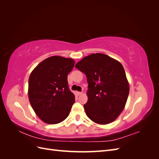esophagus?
<instances>
[{
    "label": "esophagus",
    "instance_id": "34e87169",
    "mask_svg": "<svg viewBox=\"0 0 159 159\" xmlns=\"http://www.w3.org/2000/svg\"><path fill=\"white\" fill-rule=\"evenodd\" d=\"M82 93H83L82 92H80V91H78V92H77V94H78V95H81Z\"/></svg>",
    "mask_w": 159,
    "mask_h": 159
}]
</instances>
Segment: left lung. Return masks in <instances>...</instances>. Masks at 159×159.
<instances>
[{"label":"left lung","instance_id":"obj_1","mask_svg":"<svg viewBox=\"0 0 159 159\" xmlns=\"http://www.w3.org/2000/svg\"><path fill=\"white\" fill-rule=\"evenodd\" d=\"M75 68L87 77L88 102L84 105L93 122L106 125L114 121L123 111L129 93V84L120 62L97 53L84 57Z\"/></svg>","mask_w":159,"mask_h":159}]
</instances>
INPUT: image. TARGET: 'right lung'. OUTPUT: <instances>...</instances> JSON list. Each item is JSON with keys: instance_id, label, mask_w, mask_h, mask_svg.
I'll use <instances>...</instances> for the list:
<instances>
[{"instance_id": "right-lung-1", "label": "right lung", "mask_w": 159, "mask_h": 159, "mask_svg": "<svg viewBox=\"0 0 159 159\" xmlns=\"http://www.w3.org/2000/svg\"><path fill=\"white\" fill-rule=\"evenodd\" d=\"M75 61L54 56L41 61L28 80V98L37 116L48 124L61 123L68 117L75 95L69 89L68 75Z\"/></svg>"}]
</instances>
